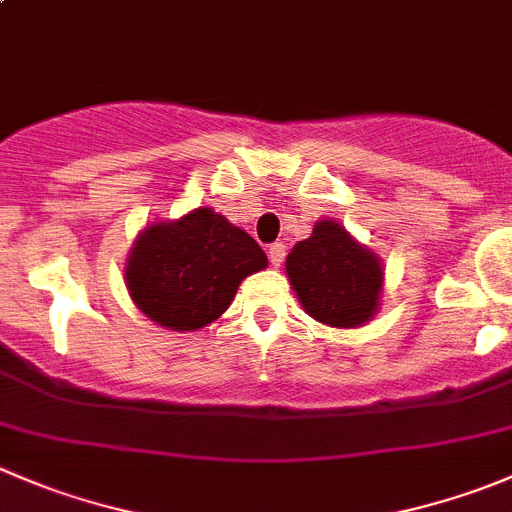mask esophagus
<instances>
[{
  "label": "esophagus",
  "mask_w": 512,
  "mask_h": 512,
  "mask_svg": "<svg viewBox=\"0 0 512 512\" xmlns=\"http://www.w3.org/2000/svg\"><path fill=\"white\" fill-rule=\"evenodd\" d=\"M267 255H270L272 267H280L282 262H285V245H282V242H275V245H270V252H267Z\"/></svg>",
  "instance_id": "obj_1"
}]
</instances>
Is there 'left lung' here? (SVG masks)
Here are the masks:
<instances>
[{"label": "left lung", "instance_id": "left-lung-1", "mask_svg": "<svg viewBox=\"0 0 512 512\" xmlns=\"http://www.w3.org/2000/svg\"><path fill=\"white\" fill-rule=\"evenodd\" d=\"M285 270L302 310L322 325L362 327L380 310L382 260L330 217L292 247Z\"/></svg>", "mask_w": 512, "mask_h": 512}]
</instances>
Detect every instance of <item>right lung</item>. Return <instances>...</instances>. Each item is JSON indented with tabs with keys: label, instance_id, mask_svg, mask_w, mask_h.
Masks as SVG:
<instances>
[{
	"label": "right lung",
	"instance_id": "add662e5",
	"mask_svg": "<svg viewBox=\"0 0 512 512\" xmlns=\"http://www.w3.org/2000/svg\"><path fill=\"white\" fill-rule=\"evenodd\" d=\"M265 267L267 255L245 230L212 207H197L137 235L124 262V285L155 325L195 332L215 322L240 282Z\"/></svg>",
	"mask_w": 512,
	"mask_h": 512
}]
</instances>
